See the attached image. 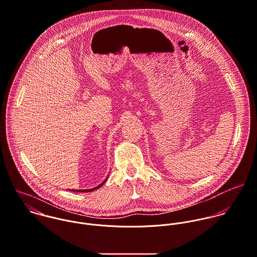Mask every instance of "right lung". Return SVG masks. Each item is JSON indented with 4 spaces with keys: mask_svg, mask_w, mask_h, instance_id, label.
Segmentation results:
<instances>
[{
    "mask_svg": "<svg viewBox=\"0 0 257 257\" xmlns=\"http://www.w3.org/2000/svg\"><path fill=\"white\" fill-rule=\"evenodd\" d=\"M105 182V181H104ZM102 184H104V183H102ZM102 184L101 185H99L98 187H96V188H93V189H90V190H76V192H92V191H94V190H96V189H98V188H100L101 186H102ZM75 191V190H74ZM73 191V192H74Z\"/></svg>",
    "mask_w": 257,
    "mask_h": 257,
    "instance_id": "right-lung-1",
    "label": "right lung"
}]
</instances>
